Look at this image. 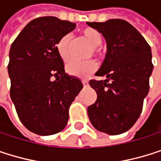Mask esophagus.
I'll return each instance as SVG.
<instances>
[{
  "label": "esophagus",
  "mask_w": 161,
  "mask_h": 161,
  "mask_svg": "<svg viewBox=\"0 0 161 161\" xmlns=\"http://www.w3.org/2000/svg\"><path fill=\"white\" fill-rule=\"evenodd\" d=\"M82 83H83L84 87H88L89 86V82L87 81V80H82Z\"/></svg>",
  "instance_id": "obj_1"
}]
</instances>
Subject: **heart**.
<instances>
[{"label":"heart","mask_w":161,"mask_h":161,"mask_svg":"<svg viewBox=\"0 0 161 161\" xmlns=\"http://www.w3.org/2000/svg\"><path fill=\"white\" fill-rule=\"evenodd\" d=\"M81 34L83 37L92 46L94 53L99 54V46L102 44L103 36L101 33L92 27H86L82 29ZM70 45H71V36L70 35L63 36L56 44V50L60 57L64 61H68L70 57ZM97 69V64L94 60H88L84 62L80 61H71L67 65V71L76 77L87 78L92 73H93Z\"/></svg>","instance_id":"heart-1"}]
</instances>
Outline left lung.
<instances>
[{"label": "left lung", "instance_id": "8db88e82", "mask_svg": "<svg viewBox=\"0 0 161 161\" xmlns=\"http://www.w3.org/2000/svg\"><path fill=\"white\" fill-rule=\"evenodd\" d=\"M87 24L98 30L107 42L105 60L95 73L106 79L90 81L97 100L88 108L89 119L98 131L119 135L129 130L142 113L154 67L151 48L126 20Z\"/></svg>", "mask_w": 161, "mask_h": 161}]
</instances>
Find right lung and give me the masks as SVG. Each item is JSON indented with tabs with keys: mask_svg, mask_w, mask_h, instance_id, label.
I'll return each instance as SVG.
<instances>
[{
	"mask_svg": "<svg viewBox=\"0 0 161 161\" xmlns=\"http://www.w3.org/2000/svg\"><path fill=\"white\" fill-rule=\"evenodd\" d=\"M76 24L55 17L31 20L9 51L10 97L22 125L31 132L49 136L60 132L69 108L83 84L65 72L56 44Z\"/></svg>",
	"mask_w": 161,
	"mask_h": 161,
	"instance_id": "obj_1",
	"label": "right lung"
}]
</instances>
